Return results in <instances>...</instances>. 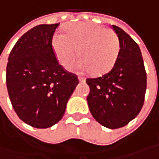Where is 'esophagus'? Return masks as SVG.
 <instances>
[{"label":"esophagus","instance_id":"34e87169","mask_svg":"<svg viewBox=\"0 0 159 159\" xmlns=\"http://www.w3.org/2000/svg\"><path fill=\"white\" fill-rule=\"evenodd\" d=\"M79 80H80V82H84L86 80V79L82 76H79Z\"/></svg>","mask_w":159,"mask_h":159}]
</instances>
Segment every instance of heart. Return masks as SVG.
I'll list each match as a JSON object with an SVG mask.
<instances>
[{"mask_svg":"<svg viewBox=\"0 0 159 159\" xmlns=\"http://www.w3.org/2000/svg\"><path fill=\"white\" fill-rule=\"evenodd\" d=\"M66 34L53 36L52 48L56 57L66 65L76 57V61L67 68L78 72L91 70L94 75H102L112 69L119 57L120 42L112 30L90 22H80L67 25Z\"/></svg>","mask_w":159,"mask_h":159,"instance_id":"obj_1","label":"heart"}]
</instances>
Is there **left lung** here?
Segmentation results:
<instances>
[{
	"instance_id": "obj_1",
	"label": "left lung",
	"mask_w": 159,
	"mask_h": 159,
	"mask_svg": "<svg viewBox=\"0 0 159 159\" xmlns=\"http://www.w3.org/2000/svg\"><path fill=\"white\" fill-rule=\"evenodd\" d=\"M120 42L113 68L101 77L87 79L90 88V112L102 125L117 129L125 126L141 111L147 88V74L138 44L124 30L111 26Z\"/></svg>"
}]
</instances>
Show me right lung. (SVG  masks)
<instances>
[{
    "label": "right lung",
    "instance_id": "obj_1",
    "mask_svg": "<svg viewBox=\"0 0 159 159\" xmlns=\"http://www.w3.org/2000/svg\"><path fill=\"white\" fill-rule=\"evenodd\" d=\"M59 24L34 26L10 51L6 68L9 99L18 118L36 128H48L63 118L78 77L58 64L52 39Z\"/></svg>",
    "mask_w": 159,
    "mask_h": 159
}]
</instances>
